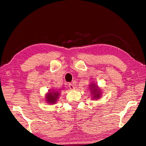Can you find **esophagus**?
Instances as JSON below:
<instances>
[{
  "mask_svg": "<svg viewBox=\"0 0 146 146\" xmlns=\"http://www.w3.org/2000/svg\"><path fill=\"white\" fill-rule=\"evenodd\" d=\"M69 88H70L71 90H73L75 89V86L73 84H69Z\"/></svg>",
  "mask_w": 146,
  "mask_h": 146,
  "instance_id": "1",
  "label": "esophagus"
}]
</instances>
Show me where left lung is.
<instances>
[{
    "instance_id": "8db88e82",
    "label": "left lung",
    "mask_w": 146,
    "mask_h": 146,
    "mask_svg": "<svg viewBox=\"0 0 146 146\" xmlns=\"http://www.w3.org/2000/svg\"><path fill=\"white\" fill-rule=\"evenodd\" d=\"M89 90L91 92V96H92V100H99L102 96V90L96 84L92 83L89 85Z\"/></svg>"
}]
</instances>
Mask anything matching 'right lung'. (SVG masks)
<instances>
[{"label":"right lung","instance_id":"1","mask_svg":"<svg viewBox=\"0 0 146 146\" xmlns=\"http://www.w3.org/2000/svg\"><path fill=\"white\" fill-rule=\"evenodd\" d=\"M62 89H59L55 91V89H49L47 93L45 94V101L48 104L54 105L57 103V101L59 98L60 92Z\"/></svg>","mask_w":146,"mask_h":146}]
</instances>
